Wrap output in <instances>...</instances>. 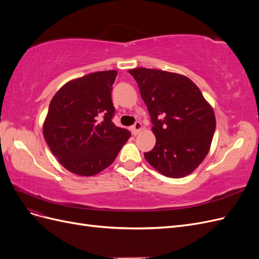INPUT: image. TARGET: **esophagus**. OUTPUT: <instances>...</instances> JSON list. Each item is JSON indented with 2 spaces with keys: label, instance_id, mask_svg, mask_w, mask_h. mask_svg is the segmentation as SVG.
I'll list each match as a JSON object with an SVG mask.
<instances>
[{
  "label": "esophagus",
  "instance_id": "esophagus-1",
  "mask_svg": "<svg viewBox=\"0 0 259 259\" xmlns=\"http://www.w3.org/2000/svg\"><path fill=\"white\" fill-rule=\"evenodd\" d=\"M143 130V125H142V123L140 122H136L134 125H133V127H132V133H133V135H137L138 133Z\"/></svg>",
  "mask_w": 259,
  "mask_h": 259
}]
</instances>
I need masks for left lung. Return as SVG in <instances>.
Masks as SVG:
<instances>
[{"label": "left lung", "instance_id": "obj_1", "mask_svg": "<svg viewBox=\"0 0 259 259\" xmlns=\"http://www.w3.org/2000/svg\"><path fill=\"white\" fill-rule=\"evenodd\" d=\"M128 72L138 84L156 139L146 160L166 177L191 174L209 151L216 128L213 108L185 75L147 68Z\"/></svg>", "mask_w": 259, "mask_h": 259}]
</instances>
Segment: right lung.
Segmentation results:
<instances>
[{"label":"right lung","instance_id":"1","mask_svg":"<svg viewBox=\"0 0 259 259\" xmlns=\"http://www.w3.org/2000/svg\"><path fill=\"white\" fill-rule=\"evenodd\" d=\"M115 70L69 81L55 94L43 124L51 151L69 171L94 176L115 160L131 132L112 122Z\"/></svg>","mask_w":259,"mask_h":259}]
</instances>
